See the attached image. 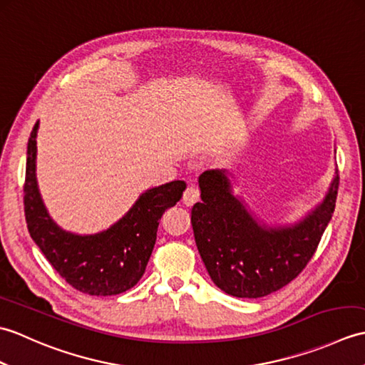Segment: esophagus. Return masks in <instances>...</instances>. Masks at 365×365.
Returning a JSON list of instances; mask_svg holds the SVG:
<instances>
[{
    "instance_id": "34e87169",
    "label": "esophagus",
    "mask_w": 365,
    "mask_h": 365,
    "mask_svg": "<svg viewBox=\"0 0 365 365\" xmlns=\"http://www.w3.org/2000/svg\"><path fill=\"white\" fill-rule=\"evenodd\" d=\"M199 197H200V192H199V188L197 187H195V185H191V187H188L187 190H185V192H183V204L185 205H192V204H196L197 200H199Z\"/></svg>"
}]
</instances>
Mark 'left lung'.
I'll use <instances>...</instances> for the list:
<instances>
[{
  "mask_svg": "<svg viewBox=\"0 0 365 365\" xmlns=\"http://www.w3.org/2000/svg\"><path fill=\"white\" fill-rule=\"evenodd\" d=\"M199 188L202 202L192 205L191 224L212 281L232 297L262 298L292 282L312 259L334 213L339 175L315 210L284 227L255 220L224 170H205Z\"/></svg>",
  "mask_w": 365,
  "mask_h": 365,
  "instance_id": "left-lung-1",
  "label": "left lung"
}]
</instances>
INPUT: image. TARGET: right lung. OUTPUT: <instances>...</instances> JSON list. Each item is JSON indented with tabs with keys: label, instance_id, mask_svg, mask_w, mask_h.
I'll use <instances>...</instances> for the list:
<instances>
[{
	"label": "right lung",
	"instance_id": "add662e5",
	"mask_svg": "<svg viewBox=\"0 0 365 365\" xmlns=\"http://www.w3.org/2000/svg\"><path fill=\"white\" fill-rule=\"evenodd\" d=\"M37 128L38 122L28 141L23 187L31 238L73 289L92 297H111L130 290L144 274L163 213L180 200L187 183L174 180L147 190L125 216L100 234H71L50 218L37 188Z\"/></svg>",
	"mask_w": 365,
	"mask_h": 365
}]
</instances>
